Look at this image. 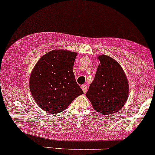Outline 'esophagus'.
Wrapping results in <instances>:
<instances>
[{"mask_svg": "<svg viewBox=\"0 0 155 155\" xmlns=\"http://www.w3.org/2000/svg\"><path fill=\"white\" fill-rule=\"evenodd\" d=\"M81 89H82L84 93H86V92H87V89H88V87H87V85H86V84L82 85V86H81Z\"/></svg>", "mask_w": 155, "mask_h": 155, "instance_id": "obj_1", "label": "esophagus"}]
</instances>
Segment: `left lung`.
Segmentation results:
<instances>
[{"label":"left lung","mask_w":155,"mask_h":155,"mask_svg":"<svg viewBox=\"0 0 155 155\" xmlns=\"http://www.w3.org/2000/svg\"><path fill=\"white\" fill-rule=\"evenodd\" d=\"M97 59L100 64L86 96L97 113L105 115L113 114L127 101L128 81L122 67L113 58L100 55Z\"/></svg>","instance_id":"1"}]
</instances>
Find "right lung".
I'll list each match as a JSON object with an SVG mask.
<instances>
[{
	"mask_svg": "<svg viewBox=\"0 0 155 155\" xmlns=\"http://www.w3.org/2000/svg\"><path fill=\"white\" fill-rule=\"evenodd\" d=\"M77 53L54 50L42 55L31 71L29 88L37 105L56 114L84 94L76 83L73 68Z\"/></svg>",
	"mask_w": 155,
	"mask_h": 155,
	"instance_id": "1",
	"label": "right lung"
}]
</instances>
